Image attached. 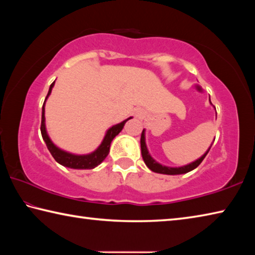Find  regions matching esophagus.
Wrapping results in <instances>:
<instances>
[{
  "label": "esophagus",
  "instance_id": "obj_1",
  "mask_svg": "<svg viewBox=\"0 0 255 255\" xmlns=\"http://www.w3.org/2000/svg\"><path fill=\"white\" fill-rule=\"evenodd\" d=\"M136 116H137V117H139V116H141V111H137L136 112Z\"/></svg>",
  "mask_w": 255,
  "mask_h": 255
}]
</instances>
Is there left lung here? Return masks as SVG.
<instances>
[{"instance_id": "8db88e82", "label": "left lung", "mask_w": 255, "mask_h": 255, "mask_svg": "<svg viewBox=\"0 0 255 255\" xmlns=\"http://www.w3.org/2000/svg\"><path fill=\"white\" fill-rule=\"evenodd\" d=\"M140 148H141V156H143V159L146 165L149 170H152L153 172H156V173H162V174H169V175H174V174H183V173H188V172L195 170L197 166H199V164L204 161V158L206 157V155L208 154L209 149L202 155L200 158H198L197 161L192 162L188 164V165L181 166V167H169V166H164L162 164L157 163L155 159L150 156L147 147H146L145 144V130L143 129L141 131V136H140Z\"/></svg>"}]
</instances>
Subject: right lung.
Wrapping results in <instances>:
<instances>
[{
    "instance_id": "right-lung-1",
    "label": "right lung",
    "mask_w": 255,
    "mask_h": 255,
    "mask_svg": "<svg viewBox=\"0 0 255 255\" xmlns=\"http://www.w3.org/2000/svg\"><path fill=\"white\" fill-rule=\"evenodd\" d=\"M55 84V82L50 84L49 91L47 97L45 99V102L47 100V98L49 97V94L51 92V89ZM45 102L44 106H42V114H41V126H40V130H41V136L42 139L45 140V143L47 145V148L50 152V154L53 155V157L55 158V161L62 164L63 166L70 167V169H75V170H90V169H94V167L98 166L103 159L107 157V155L109 154L110 150V144L114 138L118 135V133L123 130V128L126 124L127 120L130 118H128L126 120H124L123 123H120L118 125H115L112 126L109 130L107 131L105 138H103L101 145L94 150L91 154H86V155H75V154H71L67 153L65 150L59 149L58 147H56L54 145L53 141L50 140L49 136L47 135L46 131V126H45Z\"/></svg>"
}]
</instances>
